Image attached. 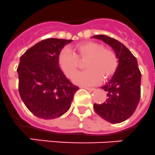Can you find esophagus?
<instances>
[{
	"instance_id": "obj_1",
	"label": "esophagus",
	"mask_w": 155,
	"mask_h": 155,
	"mask_svg": "<svg viewBox=\"0 0 155 155\" xmlns=\"http://www.w3.org/2000/svg\"><path fill=\"white\" fill-rule=\"evenodd\" d=\"M83 88L87 90V91H94L95 90L94 87H83Z\"/></svg>"
}]
</instances>
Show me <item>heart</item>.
<instances>
[{
    "mask_svg": "<svg viewBox=\"0 0 155 155\" xmlns=\"http://www.w3.org/2000/svg\"><path fill=\"white\" fill-rule=\"evenodd\" d=\"M71 51L64 49L61 52L58 64L68 77H72L77 71L78 59L87 58L85 63L88 69L76 74L73 82L77 84L93 85L102 80H107L115 72L118 65V58L114 50L104 48L95 41H87L72 48ZM78 59H77V58Z\"/></svg>",
    "mask_w": 155,
    "mask_h": 155,
    "instance_id": "b5f03b06",
    "label": "heart"
}]
</instances>
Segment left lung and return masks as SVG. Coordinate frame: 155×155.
Returning a JSON list of instances; mask_svg holds the SVG:
<instances>
[{"label": "left lung", "mask_w": 155, "mask_h": 155, "mask_svg": "<svg viewBox=\"0 0 155 155\" xmlns=\"http://www.w3.org/2000/svg\"><path fill=\"white\" fill-rule=\"evenodd\" d=\"M93 38L102 40L117 53L118 65L107 84L101 87L106 91V102L94 104L97 114L112 124L120 123L131 117L140 99L141 73L137 60L125 45L117 39L100 35Z\"/></svg>", "instance_id": "left-lung-1"}]
</instances>
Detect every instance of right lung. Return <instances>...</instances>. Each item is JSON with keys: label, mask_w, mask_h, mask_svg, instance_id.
<instances>
[{"label": "right lung", "mask_w": 155, "mask_h": 155, "mask_svg": "<svg viewBox=\"0 0 155 155\" xmlns=\"http://www.w3.org/2000/svg\"><path fill=\"white\" fill-rule=\"evenodd\" d=\"M72 40L48 38L27 49L19 59V92L38 117L54 119L69 110L79 87L68 80L58 64L63 48Z\"/></svg>", "instance_id": "add662e5"}]
</instances>
